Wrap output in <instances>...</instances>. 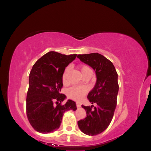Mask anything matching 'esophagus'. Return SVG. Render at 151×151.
Listing matches in <instances>:
<instances>
[{"label":"esophagus","instance_id":"obj_1","mask_svg":"<svg viewBox=\"0 0 151 151\" xmlns=\"http://www.w3.org/2000/svg\"><path fill=\"white\" fill-rule=\"evenodd\" d=\"M76 105H77V107H78V108H80L81 106V104L80 103H77Z\"/></svg>","mask_w":151,"mask_h":151}]
</instances>
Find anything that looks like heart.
<instances>
[{
  "label": "heart",
  "instance_id": "obj_1",
  "mask_svg": "<svg viewBox=\"0 0 151 151\" xmlns=\"http://www.w3.org/2000/svg\"><path fill=\"white\" fill-rule=\"evenodd\" d=\"M81 72L83 76L87 72L91 70V68L86 66V65H81ZM70 67H67L65 68V69L63 71L62 76V80L63 84H66L67 82V77L68 74L70 72ZM88 92V89L86 87L83 86H74L72 87L67 91V95L69 98L74 100V101H80L83 99L84 97L85 94Z\"/></svg>",
  "mask_w": 151,
  "mask_h": 151
}]
</instances>
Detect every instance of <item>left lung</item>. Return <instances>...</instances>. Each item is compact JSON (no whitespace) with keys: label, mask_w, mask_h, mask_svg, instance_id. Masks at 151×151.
I'll list each match as a JSON object with an SVG mask.
<instances>
[{"label":"left lung","mask_w":151,"mask_h":151,"mask_svg":"<svg viewBox=\"0 0 151 151\" xmlns=\"http://www.w3.org/2000/svg\"><path fill=\"white\" fill-rule=\"evenodd\" d=\"M81 62L92 67L96 76V82L88 95V99L93 105H82L87 116L77 122L79 129L88 135L102 133L110 124L116 106L117 95L119 89L118 74L113 63L98 53L78 55Z\"/></svg>","instance_id":"left-lung-1"}]
</instances>
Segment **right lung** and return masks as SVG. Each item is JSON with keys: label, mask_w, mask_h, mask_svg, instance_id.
<instances>
[{"label": "right lung", "mask_w": 151, "mask_h": 151, "mask_svg": "<svg viewBox=\"0 0 151 151\" xmlns=\"http://www.w3.org/2000/svg\"><path fill=\"white\" fill-rule=\"evenodd\" d=\"M76 56L77 54L66 55L49 52L32 67L26 97V114L31 126L40 133L57 130L60 126L63 113L77 109L76 102L71 99L61 104L66 96L60 93L63 72Z\"/></svg>", "instance_id": "add662e5"}]
</instances>
